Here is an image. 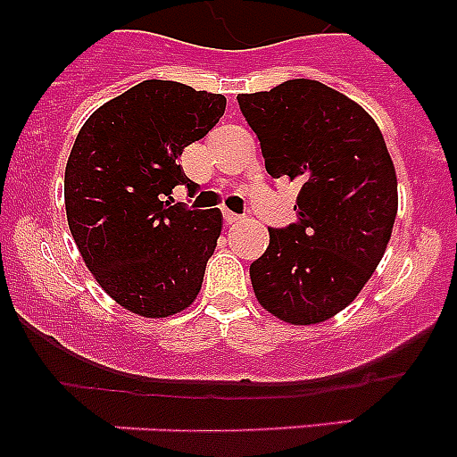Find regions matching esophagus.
Segmentation results:
<instances>
[{
    "label": "esophagus",
    "instance_id": "obj_1",
    "mask_svg": "<svg viewBox=\"0 0 457 457\" xmlns=\"http://www.w3.org/2000/svg\"><path fill=\"white\" fill-rule=\"evenodd\" d=\"M224 220L226 224H237V221H240V215H236L231 210H224Z\"/></svg>",
    "mask_w": 457,
    "mask_h": 457
}]
</instances>
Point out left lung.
Returning a JSON list of instances; mask_svg holds the SVG:
<instances>
[{"label":"left lung","mask_w":457,"mask_h":457,"mask_svg":"<svg viewBox=\"0 0 457 457\" xmlns=\"http://www.w3.org/2000/svg\"><path fill=\"white\" fill-rule=\"evenodd\" d=\"M272 179L300 183L297 221L270 228L249 265L258 302L293 325L343 311L375 272L394 228L398 183L364 109L316 79L237 96Z\"/></svg>","instance_id":"1"}]
</instances>
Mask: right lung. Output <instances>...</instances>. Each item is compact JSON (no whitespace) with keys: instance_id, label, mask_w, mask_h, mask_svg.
<instances>
[{"instance_id":"right-lung-1","label":"right lung","mask_w":457,"mask_h":457,"mask_svg":"<svg viewBox=\"0 0 457 457\" xmlns=\"http://www.w3.org/2000/svg\"><path fill=\"white\" fill-rule=\"evenodd\" d=\"M220 93L146 79L109 100L79 130L66 164V215L84 263L132 313L187 309L217 247L221 212L171 204L196 183L179 157L224 116Z\"/></svg>"}]
</instances>
